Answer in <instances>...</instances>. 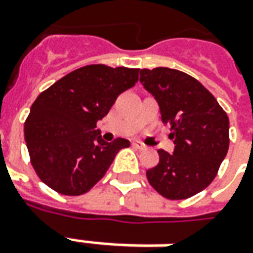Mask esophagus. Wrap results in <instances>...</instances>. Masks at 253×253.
Returning a JSON list of instances; mask_svg holds the SVG:
<instances>
[{
	"mask_svg": "<svg viewBox=\"0 0 253 253\" xmlns=\"http://www.w3.org/2000/svg\"><path fill=\"white\" fill-rule=\"evenodd\" d=\"M133 147H134V148H135V149H140V151H142V149L147 148V147H145V145H144L142 142H140V141H134V142H133Z\"/></svg>",
	"mask_w": 253,
	"mask_h": 253,
	"instance_id": "1",
	"label": "esophagus"
}]
</instances>
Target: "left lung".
<instances>
[{
	"mask_svg": "<svg viewBox=\"0 0 253 253\" xmlns=\"http://www.w3.org/2000/svg\"><path fill=\"white\" fill-rule=\"evenodd\" d=\"M140 82L152 94L165 125L171 127L173 154L159 149V163L147 170L149 184L168 199H185L213 181L228 151V118L197 79L169 68L141 69Z\"/></svg>",
	"mask_w": 253,
	"mask_h": 253,
	"instance_id": "obj_1",
	"label": "left lung"
}]
</instances>
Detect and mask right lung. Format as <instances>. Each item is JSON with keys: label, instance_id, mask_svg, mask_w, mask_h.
Wrapping results in <instances>:
<instances>
[{"label": "right lung", "instance_id": "add662e5", "mask_svg": "<svg viewBox=\"0 0 253 253\" xmlns=\"http://www.w3.org/2000/svg\"><path fill=\"white\" fill-rule=\"evenodd\" d=\"M138 69L88 65L41 92L25 123V140L41 181L63 195H82L104 177L130 141L102 140L95 128L123 91L138 80Z\"/></svg>", "mask_w": 253, "mask_h": 253}]
</instances>
